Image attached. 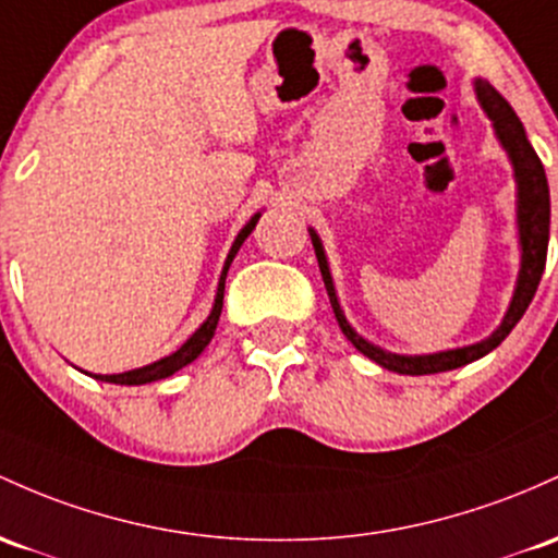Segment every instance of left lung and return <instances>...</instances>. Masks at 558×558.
I'll return each instance as SVG.
<instances>
[{"instance_id":"obj_1","label":"left lung","mask_w":558,"mask_h":558,"mask_svg":"<svg viewBox=\"0 0 558 558\" xmlns=\"http://www.w3.org/2000/svg\"><path fill=\"white\" fill-rule=\"evenodd\" d=\"M474 95L480 100L482 110L489 121H493L495 137H498L500 148L506 150L508 161L513 169V182H517V232H519V275L517 286H513V296L508 302V310L500 320V326L487 336V339L476 341V344L456 347V349H442V352H428V354H397L389 349L373 344V341L360 336L352 328V323L347 320L344 310H341L339 293H336L333 278H330L328 256L323 248L320 235L310 228L312 246H315L317 265H320L323 283H326L330 307H333L336 320H339L341 333L352 341V347L357 352H363L365 357L378 363L381 368L402 373V376H428V373H442V371H456L461 365L474 363V360L485 357L487 352H493L500 341L511 333L513 326L522 320V315L527 312L532 296H535L537 283L543 278V269H546V254H548V230H550V193H548V180L546 169H543L541 158H537L535 148L530 145L527 132H524L522 121L513 113V108L508 106L506 97L500 95L493 84L485 78H474Z\"/></svg>"}]
</instances>
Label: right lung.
<instances>
[{"mask_svg": "<svg viewBox=\"0 0 558 558\" xmlns=\"http://www.w3.org/2000/svg\"><path fill=\"white\" fill-rule=\"evenodd\" d=\"M262 211H256L254 217L248 219L246 225H243L241 232L235 235V241H232V246L228 251V259H225V267H222V275H219V283H217V296H214V304H211V312L209 317H206L204 323H201L198 328L193 330V336L182 344L177 352L167 354V357L156 360V363L150 365H143V368H134V371H124V373H108V376H102V373H87V376L97 378V381H108V384H121V387H140V384H150V381H161V378H169L174 376L177 371H182L185 365L193 363L195 357H198L201 352H204L206 347H209L214 330H217V323H219V315H222V299H225V278H228V269L232 265V259H235L238 248L243 246V241L251 235V230L256 228V222H259Z\"/></svg>", "mask_w": 558, "mask_h": 558, "instance_id": "obj_1", "label": "right lung"}]
</instances>
